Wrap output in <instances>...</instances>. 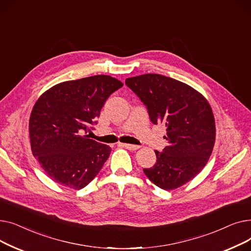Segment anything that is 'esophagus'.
<instances>
[{"label": "esophagus", "mask_w": 251, "mask_h": 251, "mask_svg": "<svg viewBox=\"0 0 251 251\" xmlns=\"http://www.w3.org/2000/svg\"><path fill=\"white\" fill-rule=\"evenodd\" d=\"M119 146H121L130 151H136L139 149L138 146H134V144H128V143H119Z\"/></svg>", "instance_id": "esophagus-1"}]
</instances>
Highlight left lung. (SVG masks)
I'll use <instances>...</instances> for the list:
<instances>
[{
  "mask_svg": "<svg viewBox=\"0 0 251 251\" xmlns=\"http://www.w3.org/2000/svg\"><path fill=\"white\" fill-rule=\"evenodd\" d=\"M125 84L148 109L151 121L166 127L169 144L154 151L156 163L143 169L157 187L175 189L194 178L212 154L216 125L207 100L191 86L160 74L127 78Z\"/></svg>",
  "mask_w": 251,
  "mask_h": 251,
  "instance_id": "1",
  "label": "left lung"
}]
</instances>
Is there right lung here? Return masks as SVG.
<instances>
[{
  "instance_id": "add662e5",
  "label": "right lung",
  "mask_w": 251,
  "mask_h": 251,
  "mask_svg": "<svg viewBox=\"0 0 251 251\" xmlns=\"http://www.w3.org/2000/svg\"><path fill=\"white\" fill-rule=\"evenodd\" d=\"M122 86L116 78L96 75L59 83L37 100L29 119L31 151L51 180L79 190L100 173L112 150L86 133Z\"/></svg>"
}]
</instances>
